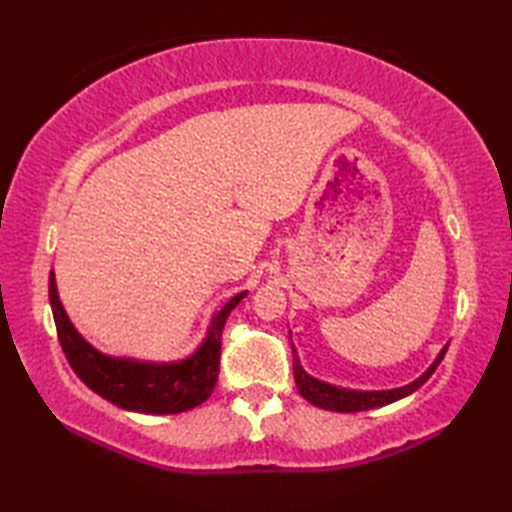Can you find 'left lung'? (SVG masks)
<instances>
[{
    "instance_id": "left-lung-1",
    "label": "left lung",
    "mask_w": 512,
    "mask_h": 512,
    "mask_svg": "<svg viewBox=\"0 0 512 512\" xmlns=\"http://www.w3.org/2000/svg\"><path fill=\"white\" fill-rule=\"evenodd\" d=\"M290 336V343H292V334ZM449 350V343L442 347L440 354L436 356V361H433L427 372L420 374L416 380H411L409 385H402L396 389H380V391H363V389H347V387H339V385H332V383H325V380H319L310 376L306 369H303L295 345H292V372H295V383L299 394L306 398L310 405L314 407H321V409H328V411H341V413H350V411H367V409H376V407H385L391 405V402H396L405 396H411L413 391L420 389L424 383H427L429 376L436 372L440 361L444 358Z\"/></svg>"
}]
</instances>
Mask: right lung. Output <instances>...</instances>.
<instances>
[{"instance_id": "add662e5", "label": "right lung", "mask_w": 512, "mask_h": 512, "mask_svg": "<svg viewBox=\"0 0 512 512\" xmlns=\"http://www.w3.org/2000/svg\"><path fill=\"white\" fill-rule=\"evenodd\" d=\"M48 288L59 343L63 347L65 358H68V363L74 369V374L94 394L110 400L112 405L127 411L154 413V416L189 411L202 405L213 394L217 372H220L222 332L226 319L231 310L237 308V303L248 295V290L237 292L220 310L213 312L206 336L187 358L156 363L125 356H110L96 350L74 328L68 312H65L59 299L54 270H50Z\"/></svg>"}]
</instances>
